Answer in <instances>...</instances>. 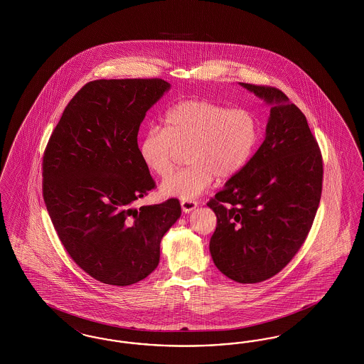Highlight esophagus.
Returning a JSON list of instances; mask_svg holds the SVG:
<instances>
[{"label": "esophagus", "instance_id": "obj_1", "mask_svg": "<svg viewBox=\"0 0 364 364\" xmlns=\"http://www.w3.org/2000/svg\"><path fill=\"white\" fill-rule=\"evenodd\" d=\"M198 206L196 200H181V208L184 213H190Z\"/></svg>", "mask_w": 364, "mask_h": 364}]
</instances>
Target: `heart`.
I'll return each mask as SVG.
<instances>
[{
  "instance_id": "b5f03b06",
  "label": "heart",
  "mask_w": 364,
  "mask_h": 364,
  "mask_svg": "<svg viewBox=\"0 0 364 364\" xmlns=\"http://www.w3.org/2000/svg\"><path fill=\"white\" fill-rule=\"evenodd\" d=\"M259 140V122L245 107H228L208 100L174 104L164 127L151 125L139 143L143 164L156 176L172 172L180 150H186L184 169L161 184L165 196L192 200L211 186L214 177L239 173L254 154Z\"/></svg>"
}]
</instances>
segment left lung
<instances>
[{
    "instance_id": "1",
    "label": "left lung",
    "mask_w": 364,
    "mask_h": 364,
    "mask_svg": "<svg viewBox=\"0 0 364 364\" xmlns=\"http://www.w3.org/2000/svg\"><path fill=\"white\" fill-rule=\"evenodd\" d=\"M272 105L258 151L208 202L215 266L240 284L279 273L296 255L319 206L323 161L306 116L276 87L242 83Z\"/></svg>"
}]
</instances>
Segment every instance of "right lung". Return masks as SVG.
<instances>
[{
    "label": "right lung",
    "mask_w": 364,
    "mask_h": 364,
    "mask_svg": "<svg viewBox=\"0 0 364 364\" xmlns=\"http://www.w3.org/2000/svg\"><path fill=\"white\" fill-rule=\"evenodd\" d=\"M162 79L94 80L67 105L46 144L42 193L73 262L104 284L127 287L153 273L178 199L134 208L156 188L139 154L146 112L169 90Z\"/></svg>",
    "instance_id": "right-lung-1"
}]
</instances>
